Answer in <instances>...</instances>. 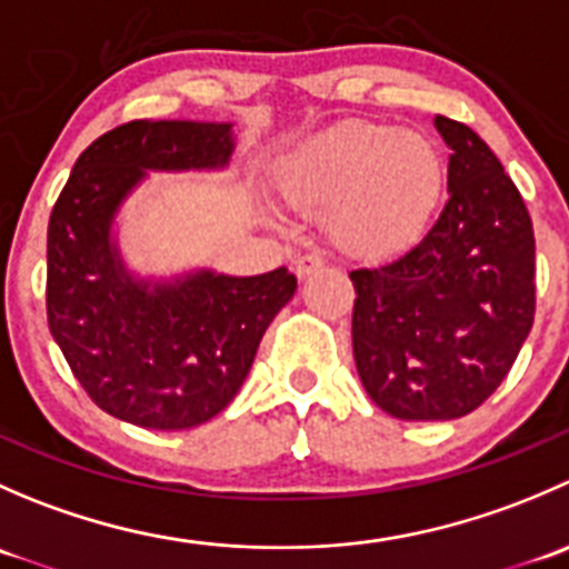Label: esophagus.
Segmentation results:
<instances>
[{"label":"esophagus","mask_w":569,"mask_h":569,"mask_svg":"<svg viewBox=\"0 0 569 569\" xmlns=\"http://www.w3.org/2000/svg\"><path fill=\"white\" fill-rule=\"evenodd\" d=\"M321 267H325V261H321V256H317V252H306V256H297V261H295V272H297V278H300V280L311 278V274L319 272Z\"/></svg>","instance_id":"34e87169"}]
</instances>
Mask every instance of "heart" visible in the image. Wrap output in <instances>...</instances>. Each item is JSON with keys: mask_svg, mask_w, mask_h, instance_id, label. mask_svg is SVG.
<instances>
[{"mask_svg": "<svg viewBox=\"0 0 569 569\" xmlns=\"http://www.w3.org/2000/svg\"><path fill=\"white\" fill-rule=\"evenodd\" d=\"M446 159L429 137L355 120L302 148L278 173L289 209L327 214V237L360 261L416 248L446 198Z\"/></svg>", "mask_w": 569, "mask_h": 569, "instance_id": "obj_1", "label": "heart"}]
</instances>
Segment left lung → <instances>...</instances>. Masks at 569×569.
<instances>
[{
	"label": "left lung",
	"instance_id": "obj_1",
	"mask_svg": "<svg viewBox=\"0 0 569 569\" xmlns=\"http://www.w3.org/2000/svg\"><path fill=\"white\" fill-rule=\"evenodd\" d=\"M435 126L451 148L443 211L401 258L349 272L360 382L401 421H451L485 405L537 311L523 194L470 126L446 114Z\"/></svg>",
	"mask_w": 569,
	"mask_h": 569
}]
</instances>
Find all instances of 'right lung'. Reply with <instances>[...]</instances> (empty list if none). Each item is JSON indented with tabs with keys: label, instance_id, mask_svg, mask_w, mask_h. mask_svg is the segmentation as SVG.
Returning a JSON list of instances; mask_svg holds the SVG:
<instances>
[{
	"label": "right lung",
	"instance_id": "add662e5",
	"mask_svg": "<svg viewBox=\"0 0 569 569\" xmlns=\"http://www.w3.org/2000/svg\"><path fill=\"white\" fill-rule=\"evenodd\" d=\"M231 151L228 123L129 120L84 148L51 209L49 330L82 391L120 421L173 432L226 410L269 321L295 297L286 267L148 289L109 244V222L142 170L222 168Z\"/></svg>",
	"mask_w": 569,
	"mask_h": 569
}]
</instances>
